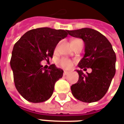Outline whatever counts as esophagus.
<instances>
[{
    "instance_id": "esophagus-1",
    "label": "esophagus",
    "mask_w": 124,
    "mask_h": 124,
    "mask_svg": "<svg viewBox=\"0 0 124 124\" xmlns=\"http://www.w3.org/2000/svg\"><path fill=\"white\" fill-rule=\"evenodd\" d=\"M69 73V71H66V70H64V73H63V75H66Z\"/></svg>"
}]
</instances>
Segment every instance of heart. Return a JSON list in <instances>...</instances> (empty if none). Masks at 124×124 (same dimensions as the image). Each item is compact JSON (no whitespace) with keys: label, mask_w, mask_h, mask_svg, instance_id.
<instances>
[{"label":"heart","mask_w":124,"mask_h":124,"mask_svg":"<svg viewBox=\"0 0 124 124\" xmlns=\"http://www.w3.org/2000/svg\"><path fill=\"white\" fill-rule=\"evenodd\" d=\"M75 40H74L72 42ZM58 64L59 65L62 67V68H64V69H69L72 66V62L70 61V60L67 59V58H62L60 59L59 61H58Z\"/></svg>","instance_id":"1"}]
</instances>
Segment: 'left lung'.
<instances>
[{
  "instance_id": "1",
  "label": "left lung",
  "mask_w": 124,
  "mask_h": 124,
  "mask_svg": "<svg viewBox=\"0 0 124 124\" xmlns=\"http://www.w3.org/2000/svg\"><path fill=\"white\" fill-rule=\"evenodd\" d=\"M69 34L84 42L85 54L78 66L84 70L92 69L87 74L77 70L79 79L70 87L72 94L83 102L97 101L108 91L115 74V53L108 39L95 29L83 28L69 31Z\"/></svg>"
}]
</instances>
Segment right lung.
Returning a JSON list of instances; mask_svg holds the SVG:
<instances>
[{
	"instance_id": "add662e5",
	"label": "right lung",
	"mask_w": 124,
	"mask_h": 124,
	"mask_svg": "<svg viewBox=\"0 0 124 124\" xmlns=\"http://www.w3.org/2000/svg\"><path fill=\"white\" fill-rule=\"evenodd\" d=\"M68 33L69 30L38 28L25 33L14 45L10 65L16 88L26 100L40 103L51 97L63 70L55 64L44 69L40 62L53 58L56 45Z\"/></svg>"
}]
</instances>
